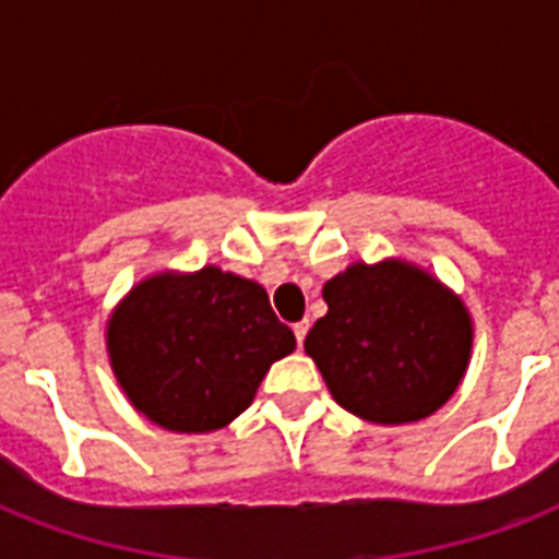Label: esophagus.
<instances>
[{
    "mask_svg": "<svg viewBox=\"0 0 559 559\" xmlns=\"http://www.w3.org/2000/svg\"><path fill=\"white\" fill-rule=\"evenodd\" d=\"M293 331H296V342H298V348H301V345H305V336H307V331H310V322H298L296 328H293Z\"/></svg>",
    "mask_w": 559,
    "mask_h": 559,
    "instance_id": "34e87169",
    "label": "esophagus"
}]
</instances>
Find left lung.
Instances as JSON below:
<instances>
[{"label": "left lung", "instance_id": "obj_1", "mask_svg": "<svg viewBox=\"0 0 559 559\" xmlns=\"http://www.w3.org/2000/svg\"><path fill=\"white\" fill-rule=\"evenodd\" d=\"M322 296L328 313L305 350L345 412L380 426L415 424L455 394L473 354V319L432 272L403 258L357 261Z\"/></svg>", "mask_w": 559, "mask_h": 559}]
</instances>
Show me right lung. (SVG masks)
<instances>
[{"label":"right lung","instance_id":"1","mask_svg":"<svg viewBox=\"0 0 559 559\" xmlns=\"http://www.w3.org/2000/svg\"><path fill=\"white\" fill-rule=\"evenodd\" d=\"M296 350L258 281L219 266L147 275L107 322V357L139 415L168 432L228 426L272 362Z\"/></svg>","mask_w":559,"mask_h":559}]
</instances>
